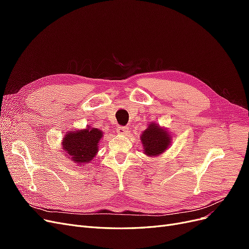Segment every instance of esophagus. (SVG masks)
Here are the masks:
<instances>
[{
  "label": "esophagus",
  "instance_id": "1",
  "mask_svg": "<svg viewBox=\"0 0 249 249\" xmlns=\"http://www.w3.org/2000/svg\"><path fill=\"white\" fill-rule=\"evenodd\" d=\"M116 132H117L118 134H120V135H126L127 133H129V129H127L126 126L119 125V126H117Z\"/></svg>",
  "mask_w": 249,
  "mask_h": 249
}]
</instances>
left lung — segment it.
Returning <instances> with one entry per match:
<instances>
[{
    "instance_id": "left-lung-1",
    "label": "left lung",
    "mask_w": 249,
    "mask_h": 249,
    "mask_svg": "<svg viewBox=\"0 0 249 249\" xmlns=\"http://www.w3.org/2000/svg\"><path fill=\"white\" fill-rule=\"evenodd\" d=\"M140 140L142 143L143 153L147 157H157L166 152L171 144L172 135L168 130L156 123L147 124L146 129L142 132Z\"/></svg>"
}]
</instances>
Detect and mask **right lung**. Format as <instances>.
I'll use <instances>...</instances> for the list:
<instances>
[{
    "mask_svg": "<svg viewBox=\"0 0 249 249\" xmlns=\"http://www.w3.org/2000/svg\"><path fill=\"white\" fill-rule=\"evenodd\" d=\"M103 135V131L90 125L82 130L69 131L61 142L64 155L77 165L87 166L99 152V143Z\"/></svg>",
    "mask_w": 249,
    "mask_h": 249,
    "instance_id": "1",
    "label": "right lung"
}]
</instances>
